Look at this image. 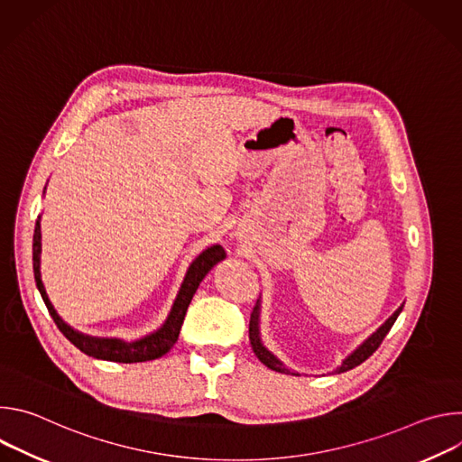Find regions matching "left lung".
Instances as JSON below:
<instances>
[{
	"label": "left lung",
	"instance_id": "obj_1",
	"mask_svg": "<svg viewBox=\"0 0 462 462\" xmlns=\"http://www.w3.org/2000/svg\"><path fill=\"white\" fill-rule=\"evenodd\" d=\"M401 312H402V305H401L397 310H394V312L376 328V333H373L360 347H356V349L342 362V365L337 369V373L349 371V369L360 365L362 362H365V360L380 347L382 340H383L385 335L389 333V328L393 327V323L397 321V318H399ZM248 338H250V346H252V349H254V353H255V356L259 358L261 364H265L269 369L278 371V373L296 374V373H292L291 369H287V367L283 365V362H280L265 346H263V342H261V337H259V300H257V303H255V307H254V310H252V314H250Z\"/></svg>",
	"mask_w": 462,
	"mask_h": 462
}]
</instances>
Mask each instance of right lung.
I'll use <instances>...</instances> for the list:
<instances>
[{
    "mask_svg": "<svg viewBox=\"0 0 462 462\" xmlns=\"http://www.w3.org/2000/svg\"><path fill=\"white\" fill-rule=\"evenodd\" d=\"M40 254H42V230H40V217H38L36 226H34V237H32V269H34L36 287L45 301V307H47L51 318L54 319L56 327L63 333V337L68 338L75 347H79L82 353H86L88 356L98 358V360H109V362H118V364L148 362V360H155V358H161L162 355H166L175 346V342L179 338L180 325L184 321L188 305H189L197 287H199V283L205 280V276L212 271V267L217 265L221 259L226 257V252L221 245H212L207 250H203L189 265V269L184 276V282L180 285V291H179V294L173 301V307H171L166 321L162 323V327L141 340L124 342L120 338H97V337L79 333L71 325H68L58 316L56 309L52 307V303L45 292L43 282H42Z\"/></svg>",
    "mask_w": 462,
    "mask_h": 462,
    "instance_id": "1",
    "label": "right lung"
}]
</instances>
